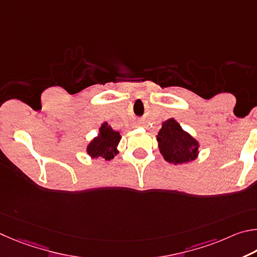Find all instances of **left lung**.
Returning <instances> with one entry per match:
<instances>
[{"label":"left lung","instance_id":"8db88e82","mask_svg":"<svg viewBox=\"0 0 257 257\" xmlns=\"http://www.w3.org/2000/svg\"><path fill=\"white\" fill-rule=\"evenodd\" d=\"M157 140L165 160L175 165L194 160L199 152V143L190 134L183 131L181 125L174 118L164 121Z\"/></svg>","mask_w":257,"mask_h":257}]
</instances>
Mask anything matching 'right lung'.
Here are the masks:
<instances>
[{"label": "right lung", "instance_id": "add662e5", "mask_svg": "<svg viewBox=\"0 0 257 257\" xmlns=\"http://www.w3.org/2000/svg\"><path fill=\"white\" fill-rule=\"evenodd\" d=\"M120 140L118 132L114 131L110 125L103 123L99 128V136L94 138L88 146V155L91 158H100L110 160L118 154L116 147Z\"/></svg>", "mask_w": 257, "mask_h": 257}]
</instances>
